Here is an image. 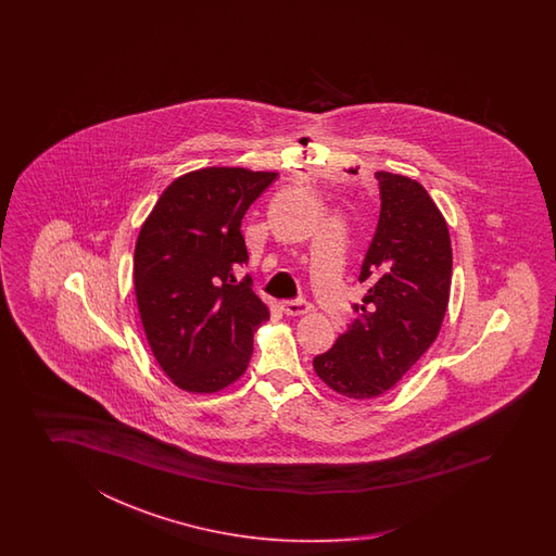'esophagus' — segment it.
I'll return each instance as SVG.
<instances>
[{
  "instance_id": "34e87169",
  "label": "esophagus",
  "mask_w": 556,
  "mask_h": 556,
  "mask_svg": "<svg viewBox=\"0 0 556 556\" xmlns=\"http://www.w3.org/2000/svg\"><path fill=\"white\" fill-rule=\"evenodd\" d=\"M312 309V304L306 300H286L282 302V312L286 316H304Z\"/></svg>"
}]
</instances>
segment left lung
<instances>
[{"mask_svg":"<svg viewBox=\"0 0 556 556\" xmlns=\"http://www.w3.org/2000/svg\"><path fill=\"white\" fill-rule=\"evenodd\" d=\"M376 178L381 213L359 273L369 290L350 330L314 357L318 378L352 400L391 390L435 342L450 304L453 252L438 204L414 178Z\"/></svg>","mask_w":556,"mask_h":556,"instance_id":"8db88e82","label":"left lung"}]
</instances>
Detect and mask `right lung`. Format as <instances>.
Instances as JSON below:
<instances>
[{"label":"right lung","instance_id":"right-lung-1","mask_svg":"<svg viewBox=\"0 0 556 556\" xmlns=\"http://www.w3.org/2000/svg\"><path fill=\"white\" fill-rule=\"evenodd\" d=\"M278 173L206 166L175 178L135 244V295L156 364L189 393H216L249 367L268 306L237 282L250 204Z\"/></svg>","mask_w":556,"mask_h":556}]
</instances>
